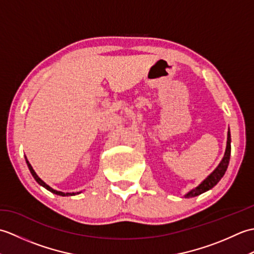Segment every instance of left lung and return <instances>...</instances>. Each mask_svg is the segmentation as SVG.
<instances>
[{
	"instance_id": "8db88e82",
	"label": "left lung",
	"mask_w": 254,
	"mask_h": 254,
	"mask_svg": "<svg viewBox=\"0 0 254 254\" xmlns=\"http://www.w3.org/2000/svg\"><path fill=\"white\" fill-rule=\"evenodd\" d=\"M231 137H230V130L228 128V133H227V145H226V150H225V154H224V157L220 161L219 165L215 168V170L210 174L209 176H207V178H205V179L199 183V185L192 189L191 191H189L185 197L189 198V197H194V196H197L199 194H202L204 192H206L210 189L214 188L215 186L217 185L219 182V180L222 179L224 177L226 170H227V167L229 164V159H230V150H231Z\"/></svg>"
}]
</instances>
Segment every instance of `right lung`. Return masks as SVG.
<instances>
[{"label":"right lung","mask_w":254,"mask_h":254,"mask_svg":"<svg viewBox=\"0 0 254 254\" xmlns=\"http://www.w3.org/2000/svg\"><path fill=\"white\" fill-rule=\"evenodd\" d=\"M26 158V164H27V166H28V169H29V171H30V174L32 175V177H34V179L39 183V185L41 186V187H44L45 189H47L48 191H50V192H52V193H55V194H57V195H60V196H68V195H76V194H79L80 192H72V193H64V192H61V191H57V190H55V189H52L51 187H49L47 185L46 182H44L42 181L39 177L37 176V174L35 172V170H34V168H32L31 167V165L29 164V161H28V159H27V157H25Z\"/></svg>","instance_id":"right-lung-1"}]
</instances>
